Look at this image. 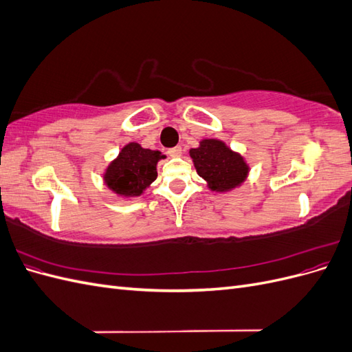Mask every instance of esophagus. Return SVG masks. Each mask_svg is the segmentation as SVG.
<instances>
[{"instance_id":"obj_1","label":"esophagus","mask_w":352,"mask_h":352,"mask_svg":"<svg viewBox=\"0 0 352 352\" xmlns=\"http://www.w3.org/2000/svg\"><path fill=\"white\" fill-rule=\"evenodd\" d=\"M167 154L170 155V157H180L182 155V146H173V148H170V150L167 151Z\"/></svg>"}]
</instances>
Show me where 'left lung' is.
Returning a JSON list of instances; mask_svg holds the SVG:
<instances>
[{
  "mask_svg": "<svg viewBox=\"0 0 352 352\" xmlns=\"http://www.w3.org/2000/svg\"><path fill=\"white\" fill-rule=\"evenodd\" d=\"M189 154L194 160L198 175L206 179L210 188L217 192H225L241 185L248 175V166L243 158L221 141H202Z\"/></svg>",
  "mask_w": 352,
  "mask_h": 352,
  "instance_id": "left-lung-1",
  "label": "left lung"
}]
</instances>
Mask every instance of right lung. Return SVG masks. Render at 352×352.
Instances as JSON below:
<instances>
[{"label": "right lung", "instance_id": "obj_1", "mask_svg": "<svg viewBox=\"0 0 352 352\" xmlns=\"http://www.w3.org/2000/svg\"><path fill=\"white\" fill-rule=\"evenodd\" d=\"M164 158L160 151L129 144L109 166L104 175L107 186L122 197H138L157 179V162Z\"/></svg>", "mask_w": 352, "mask_h": 352}]
</instances>
